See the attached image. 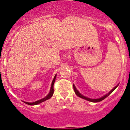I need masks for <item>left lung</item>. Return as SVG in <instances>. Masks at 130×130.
<instances>
[{"instance_id":"1","label":"left lung","mask_w":130,"mask_h":130,"mask_svg":"<svg viewBox=\"0 0 130 130\" xmlns=\"http://www.w3.org/2000/svg\"><path fill=\"white\" fill-rule=\"evenodd\" d=\"M118 85H119V84H118V85H117V86H116L114 88L112 89H111V91H110L109 93H107L106 95H104V96H102L101 98H97V99H92V98H89L86 97V96H83V95H82L81 93H80L78 91V90H77V89H76V88H75V86H74V85H73V88H74V92H75V94H76L78 96H79V97L83 98V99H84V100H87V101H91V102H93V103H97V102L101 101L102 100H104L105 98L107 97V96H109V95L110 94V93H111V92H113V91H115V89H116V88H117V87L118 86Z\"/></svg>"}]
</instances>
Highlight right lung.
Wrapping results in <instances>:
<instances>
[{
	"label": "right lung",
	"instance_id": "1",
	"mask_svg": "<svg viewBox=\"0 0 130 130\" xmlns=\"http://www.w3.org/2000/svg\"><path fill=\"white\" fill-rule=\"evenodd\" d=\"M56 74L55 75V77H54V78H53V82H52V86H51L50 92L48 93V94L47 95V96H45V97L43 98H42V99L38 100V101H35V102H34V103H28V102H25V101H23V102H24V103H26V104H27L30 105V106H34V105H37V104H39V103H42V102L46 101V100L50 99V98L52 97V96H53V93H54L53 85H54V83H55V80H56Z\"/></svg>",
	"mask_w": 130,
	"mask_h": 130
}]
</instances>
